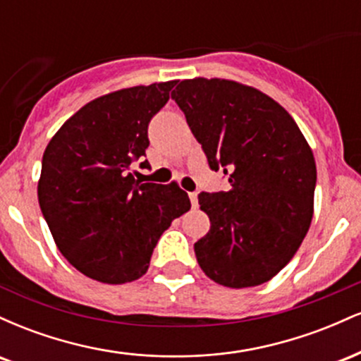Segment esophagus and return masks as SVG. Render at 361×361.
<instances>
[{
    "instance_id": "34e87169",
    "label": "esophagus",
    "mask_w": 361,
    "mask_h": 361,
    "mask_svg": "<svg viewBox=\"0 0 361 361\" xmlns=\"http://www.w3.org/2000/svg\"><path fill=\"white\" fill-rule=\"evenodd\" d=\"M188 197H190V200H192V207H193V209H197V207H198V195H197V192L188 193Z\"/></svg>"
}]
</instances>
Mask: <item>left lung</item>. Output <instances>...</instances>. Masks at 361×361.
Here are the masks:
<instances>
[{
	"mask_svg": "<svg viewBox=\"0 0 361 361\" xmlns=\"http://www.w3.org/2000/svg\"><path fill=\"white\" fill-rule=\"evenodd\" d=\"M227 192L198 195L210 231L195 243L209 279L224 287L271 280L307 234L316 161L295 120L268 94L229 80L195 78L171 93Z\"/></svg>",
	"mask_w": 361,
	"mask_h": 361,
	"instance_id": "8db88e82",
	"label": "left lung"
}]
</instances>
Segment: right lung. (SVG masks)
<instances>
[{"label":"right lung","mask_w":361,"mask_h":361,"mask_svg":"<svg viewBox=\"0 0 361 361\" xmlns=\"http://www.w3.org/2000/svg\"><path fill=\"white\" fill-rule=\"evenodd\" d=\"M176 81L134 86L86 103L45 147L39 205L66 259L90 279L118 285L147 271L161 234L190 210L175 181L140 183L147 127ZM140 166H149L147 159Z\"/></svg>","instance_id":"right-lung-1"}]
</instances>
